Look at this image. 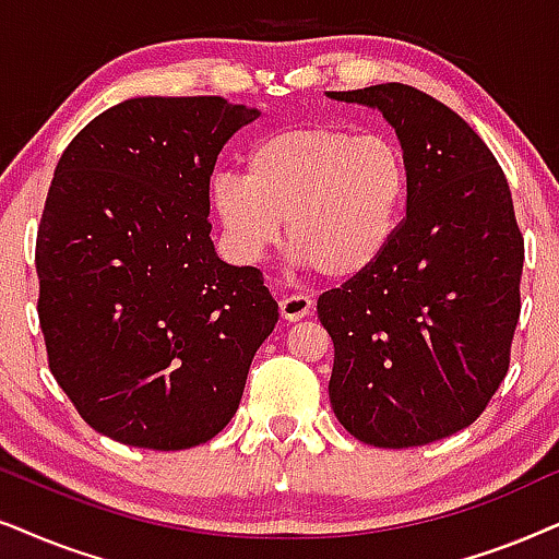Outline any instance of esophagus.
<instances>
[{"mask_svg": "<svg viewBox=\"0 0 559 559\" xmlns=\"http://www.w3.org/2000/svg\"><path fill=\"white\" fill-rule=\"evenodd\" d=\"M281 309V317L288 319V322H296V319L307 317L311 311V299L309 296H301V294H292V296H284L278 304Z\"/></svg>", "mask_w": 559, "mask_h": 559, "instance_id": "34e87169", "label": "esophagus"}]
</instances>
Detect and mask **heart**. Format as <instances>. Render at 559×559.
<instances>
[{
	"label": "heart",
	"mask_w": 559,
	"mask_h": 559,
	"mask_svg": "<svg viewBox=\"0 0 559 559\" xmlns=\"http://www.w3.org/2000/svg\"><path fill=\"white\" fill-rule=\"evenodd\" d=\"M406 193L408 163L396 138L319 122L260 140L245 174L212 178L210 202L242 263L263 258L286 225L296 263L353 278L389 250Z\"/></svg>",
	"instance_id": "heart-1"
}]
</instances>
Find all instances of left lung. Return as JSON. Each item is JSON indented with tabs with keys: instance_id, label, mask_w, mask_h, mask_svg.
I'll use <instances>...</instances> for the list:
<instances>
[{
	"instance_id": "obj_1",
	"label": "left lung",
	"mask_w": 559,
	"mask_h": 559,
	"mask_svg": "<svg viewBox=\"0 0 559 559\" xmlns=\"http://www.w3.org/2000/svg\"><path fill=\"white\" fill-rule=\"evenodd\" d=\"M378 109L408 163L389 250L319 296L334 342L330 401L373 448H419L471 427L509 370L524 237L493 153L463 117L406 84L326 92Z\"/></svg>"
}]
</instances>
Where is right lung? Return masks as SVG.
Wrapping results in <instances>:
<instances>
[{"label": "right lung", "instance_id": "add662e5", "mask_svg": "<svg viewBox=\"0 0 559 559\" xmlns=\"http://www.w3.org/2000/svg\"><path fill=\"white\" fill-rule=\"evenodd\" d=\"M260 111L222 96H135L66 147L35 245L50 373L81 419L145 450L210 442L240 406L278 304L219 260L217 155Z\"/></svg>", "mask_w": 559, "mask_h": 559}]
</instances>
